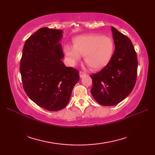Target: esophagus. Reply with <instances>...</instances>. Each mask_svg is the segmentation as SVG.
Here are the masks:
<instances>
[{
	"instance_id": "obj_1",
	"label": "esophagus",
	"mask_w": 155,
	"mask_h": 155,
	"mask_svg": "<svg viewBox=\"0 0 155 155\" xmlns=\"http://www.w3.org/2000/svg\"><path fill=\"white\" fill-rule=\"evenodd\" d=\"M86 73H84V72H82V71H80V72H79V75H80V77L81 78H83V77H84V76H86Z\"/></svg>"
}]
</instances>
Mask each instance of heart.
<instances>
[{"mask_svg": "<svg viewBox=\"0 0 155 155\" xmlns=\"http://www.w3.org/2000/svg\"><path fill=\"white\" fill-rule=\"evenodd\" d=\"M114 51L113 39L96 33L78 36L73 39V46H64V52L69 64L77 63L83 55L84 62L93 71L106 67L113 57Z\"/></svg>", "mask_w": 155, "mask_h": 155, "instance_id": "1", "label": "heart"}]
</instances>
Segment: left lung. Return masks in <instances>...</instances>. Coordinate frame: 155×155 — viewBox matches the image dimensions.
<instances>
[{
	"instance_id": "1",
	"label": "left lung",
	"mask_w": 155,
	"mask_h": 155,
	"mask_svg": "<svg viewBox=\"0 0 155 155\" xmlns=\"http://www.w3.org/2000/svg\"><path fill=\"white\" fill-rule=\"evenodd\" d=\"M115 50L111 60L93 80L91 94L98 103L114 106L127 98L135 85L138 61L133 45L127 36L111 27Z\"/></svg>"
}]
</instances>
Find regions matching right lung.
<instances>
[{
    "instance_id": "1",
    "label": "right lung",
    "mask_w": 155,
    "mask_h": 155,
    "mask_svg": "<svg viewBox=\"0 0 155 155\" xmlns=\"http://www.w3.org/2000/svg\"><path fill=\"white\" fill-rule=\"evenodd\" d=\"M63 31L43 27L26 41L20 65L23 88L39 107L58 111L68 104L79 81L78 71L67 67L61 41Z\"/></svg>"
}]
</instances>
